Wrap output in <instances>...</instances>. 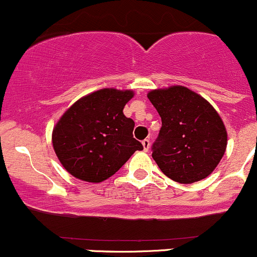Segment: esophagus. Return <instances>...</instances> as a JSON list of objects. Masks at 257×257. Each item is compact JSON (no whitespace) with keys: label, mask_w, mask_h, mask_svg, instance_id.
I'll return each instance as SVG.
<instances>
[{"label":"esophagus","mask_w":257,"mask_h":257,"mask_svg":"<svg viewBox=\"0 0 257 257\" xmlns=\"http://www.w3.org/2000/svg\"><path fill=\"white\" fill-rule=\"evenodd\" d=\"M142 146H144V151L145 152H147L148 150H150V146H151V142H150V140H144V141H142Z\"/></svg>","instance_id":"esophagus-1"}]
</instances>
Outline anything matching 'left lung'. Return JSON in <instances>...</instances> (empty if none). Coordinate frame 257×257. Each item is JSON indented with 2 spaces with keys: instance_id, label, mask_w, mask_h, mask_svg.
<instances>
[{
  "instance_id": "obj_1",
  "label": "left lung",
  "mask_w": 257,
  "mask_h": 257,
  "mask_svg": "<svg viewBox=\"0 0 257 257\" xmlns=\"http://www.w3.org/2000/svg\"><path fill=\"white\" fill-rule=\"evenodd\" d=\"M147 97L162 120L152 145V157L161 171L183 184L207 178L226 150V130L216 110L181 85L152 90Z\"/></svg>"
}]
</instances>
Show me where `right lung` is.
I'll use <instances>...</instances> for the list:
<instances>
[{"mask_svg": "<svg viewBox=\"0 0 257 257\" xmlns=\"http://www.w3.org/2000/svg\"><path fill=\"white\" fill-rule=\"evenodd\" d=\"M131 90L101 89L79 99L64 112L52 135L53 148L63 167L74 176L99 183L115 174L135 151V122L122 110Z\"/></svg>", "mask_w": 257, "mask_h": 257, "instance_id": "right-lung-1", "label": "right lung"}]
</instances>
